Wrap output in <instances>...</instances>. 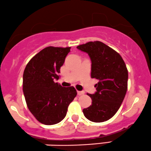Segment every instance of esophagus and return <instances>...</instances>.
Wrapping results in <instances>:
<instances>
[{
    "label": "esophagus",
    "mask_w": 151,
    "mask_h": 151,
    "mask_svg": "<svg viewBox=\"0 0 151 151\" xmlns=\"http://www.w3.org/2000/svg\"><path fill=\"white\" fill-rule=\"evenodd\" d=\"M84 94V91H77V94L78 95H82V94Z\"/></svg>",
    "instance_id": "1"
}]
</instances>
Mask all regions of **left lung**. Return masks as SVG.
<instances>
[{
    "instance_id": "left-lung-1",
    "label": "left lung",
    "mask_w": 151,
    "mask_h": 151,
    "mask_svg": "<svg viewBox=\"0 0 151 151\" xmlns=\"http://www.w3.org/2000/svg\"><path fill=\"white\" fill-rule=\"evenodd\" d=\"M88 54L92 62L91 77L98 79L96 92L87 94L92 105L83 110L84 115L94 122H105L120 108L127 89L128 72L121 56L101 41H89L77 46Z\"/></svg>"
}]
</instances>
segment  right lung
Masks as SVG:
<instances>
[{"label": "right lung", "instance_id": "right-lung-1", "mask_svg": "<svg viewBox=\"0 0 151 151\" xmlns=\"http://www.w3.org/2000/svg\"><path fill=\"white\" fill-rule=\"evenodd\" d=\"M70 49L48 46L36 54L24 69L23 92L26 105L36 120L44 125L62 121L77 96L74 87H63L55 82Z\"/></svg>", "mask_w": 151, "mask_h": 151}]
</instances>
